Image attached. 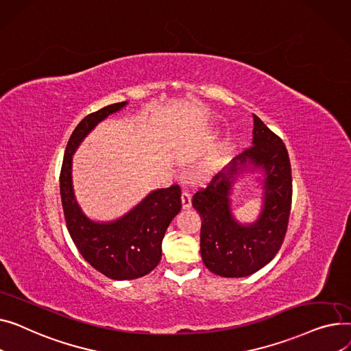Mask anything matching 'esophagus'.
<instances>
[{
	"label": "esophagus",
	"mask_w": 351,
	"mask_h": 351,
	"mask_svg": "<svg viewBox=\"0 0 351 351\" xmlns=\"http://www.w3.org/2000/svg\"><path fill=\"white\" fill-rule=\"evenodd\" d=\"M181 202H182V208H191V194L189 191H182L181 193Z\"/></svg>",
	"instance_id": "34e87169"
}]
</instances>
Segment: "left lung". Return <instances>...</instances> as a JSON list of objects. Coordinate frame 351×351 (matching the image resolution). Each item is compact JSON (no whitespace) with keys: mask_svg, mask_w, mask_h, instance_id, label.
<instances>
[{"mask_svg":"<svg viewBox=\"0 0 351 351\" xmlns=\"http://www.w3.org/2000/svg\"><path fill=\"white\" fill-rule=\"evenodd\" d=\"M254 146L232 160L193 197L201 218L204 265L223 278H243L269 263L285 241L292 207V169L282 138L255 114ZM246 163L265 173L264 210L258 223L243 227L230 215L228 194L233 176Z\"/></svg>","mask_w":351,"mask_h":351,"instance_id":"left-lung-1","label":"left lung"}]
</instances>
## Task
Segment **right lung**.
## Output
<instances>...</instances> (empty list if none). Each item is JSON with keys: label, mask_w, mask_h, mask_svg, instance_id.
I'll return each mask as SVG.
<instances>
[{"label": "right lung", "mask_w": 351, "mask_h": 351, "mask_svg": "<svg viewBox=\"0 0 351 351\" xmlns=\"http://www.w3.org/2000/svg\"><path fill=\"white\" fill-rule=\"evenodd\" d=\"M125 105L126 101L113 103L82 119L66 144L59 176L62 208L72 241L86 262L114 280L137 279L154 269L161 259L164 234L181 210V189L173 184L153 191L116 222L97 223L82 214L72 190V154L100 120Z\"/></svg>", "instance_id": "add662e5"}]
</instances>
